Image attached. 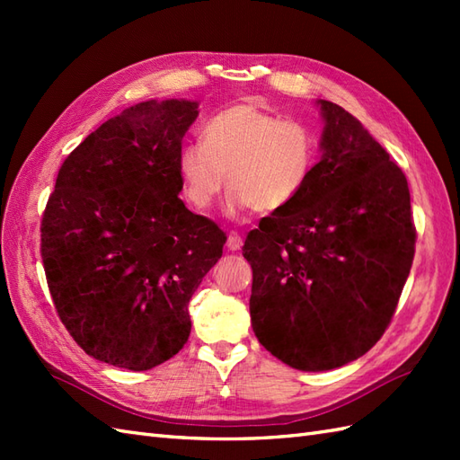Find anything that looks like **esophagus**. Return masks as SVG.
Returning <instances> with one entry per match:
<instances>
[{
	"label": "esophagus",
	"mask_w": 460,
	"mask_h": 460,
	"mask_svg": "<svg viewBox=\"0 0 460 460\" xmlns=\"http://www.w3.org/2000/svg\"><path fill=\"white\" fill-rule=\"evenodd\" d=\"M243 247V237L239 235L237 231H229V235H227V249L229 251H239Z\"/></svg>",
	"instance_id": "1"
}]
</instances>
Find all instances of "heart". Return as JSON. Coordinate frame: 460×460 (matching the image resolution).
Returning a JSON list of instances; mask_svg holds the SVG:
<instances>
[{
    "label": "heart",
    "instance_id": "b5f03b06",
    "mask_svg": "<svg viewBox=\"0 0 460 460\" xmlns=\"http://www.w3.org/2000/svg\"><path fill=\"white\" fill-rule=\"evenodd\" d=\"M318 162V140L310 126L261 109L229 104L201 126V144L178 154L183 193L198 211H209L229 185L231 211L285 209L305 191Z\"/></svg>",
    "mask_w": 460,
    "mask_h": 460
}]
</instances>
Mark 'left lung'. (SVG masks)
<instances>
[{"label": "left lung", "mask_w": 460, "mask_h": 460, "mask_svg": "<svg viewBox=\"0 0 460 460\" xmlns=\"http://www.w3.org/2000/svg\"><path fill=\"white\" fill-rule=\"evenodd\" d=\"M322 158L298 198L262 217L251 262V324L272 356L302 371L364 356L392 322L415 257L405 173L361 122L318 101Z\"/></svg>", "instance_id": "obj_1"}]
</instances>
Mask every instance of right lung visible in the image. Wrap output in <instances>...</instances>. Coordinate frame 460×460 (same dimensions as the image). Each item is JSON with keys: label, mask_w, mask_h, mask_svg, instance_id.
Returning a JSON list of instances; mask_svg holds the SVG:
<instances>
[{"label": "right lung", "mask_w": 460, "mask_h": 460, "mask_svg": "<svg viewBox=\"0 0 460 460\" xmlns=\"http://www.w3.org/2000/svg\"><path fill=\"white\" fill-rule=\"evenodd\" d=\"M198 102L146 101L66 155L41 219L58 318L86 354L144 371L190 338L188 305L223 255L225 233L178 198L181 140Z\"/></svg>", "instance_id": "obj_1"}]
</instances>
